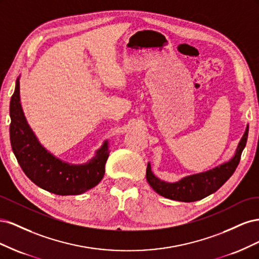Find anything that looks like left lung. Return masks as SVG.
<instances>
[{"label":"left lung","instance_id":"8db88e82","mask_svg":"<svg viewBox=\"0 0 259 259\" xmlns=\"http://www.w3.org/2000/svg\"><path fill=\"white\" fill-rule=\"evenodd\" d=\"M247 135L248 126H246L244 135L240 140L236 154L229 162L222 164L221 166L204 171V173L185 177L174 184H168L156 178L152 174L150 164L148 163L146 171L147 182L156 193L170 200L194 202L205 198L207 195L217 191L234 173V170L239 165L243 149L246 145Z\"/></svg>","mask_w":259,"mask_h":259}]
</instances>
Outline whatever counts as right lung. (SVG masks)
<instances>
[{
    "label": "right lung",
    "instance_id": "right-lung-1",
    "mask_svg": "<svg viewBox=\"0 0 259 259\" xmlns=\"http://www.w3.org/2000/svg\"><path fill=\"white\" fill-rule=\"evenodd\" d=\"M10 136L13 152L27 177L42 189L58 195H75L97 186L105 175L109 156L105 142L97 154L85 165H70L55 158L38 143L22 112L19 79L10 105Z\"/></svg>",
    "mask_w": 259,
    "mask_h": 259
}]
</instances>
